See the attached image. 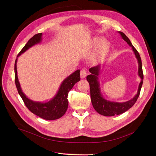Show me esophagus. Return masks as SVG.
<instances>
[{
  "instance_id": "34e87169",
  "label": "esophagus",
  "mask_w": 156,
  "mask_h": 156,
  "mask_svg": "<svg viewBox=\"0 0 156 156\" xmlns=\"http://www.w3.org/2000/svg\"><path fill=\"white\" fill-rule=\"evenodd\" d=\"M87 75V71L85 69H82L80 71V76L82 78H84Z\"/></svg>"
}]
</instances>
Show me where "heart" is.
Instances as JSON below:
<instances>
[{
	"instance_id": "1",
	"label": "heart",
	"mask_w": 156,
	"mask_h": 156,
	"mask_svg": "<svg viewBox=\"0 0 156 156\" xmlns=\"http://www.w3.org/2000/svg\"><path fill=\"white\" fill-rule=\"evenodd\" d=\"M103 41V39L101 38H96L94 40V44H98L100 43H101ZM108 50V44L106 42H103V43H101L96 49V51H95L94 54V57L95 58H99L101 57V56L104 55L106 53V51Z\"/></svg>"
}]
</instances>
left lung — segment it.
I'll use <instances>...</instances> for the list:
<instances>
[{
  "label": "left lung",
  "mask_w": 156,
  "mask_h": 156,
  "mask_svg": "<svg viewBox=\"0 0 156 156\" xmlns=\"http://www.w3.org/2000/svg\"><path fill=\"white\" fill-rule=\"evenodd\" d=\"M122 39L127 42V43L132 47L133 50L135 54L136 58L138 59L139 67H138V75L141 78V80L139 85L138 93L132 99L126 101L124 103H115L110 102L107 100H105L100 93L99 84L98 82V76L99 73L100 66H95L89 69V71L91 74L87 76V80L90 85V98L92 106L98 113L104 116H114L115 115H120L127 111L129 108H131L134 103H136L139 96L140 90L141 89L142 84L144 81V73L142 70V64L140 56V54L136 48L133 46L130 40L125 35V34L119 32Z\"/></svg>",
  "instance_id": "obj_1"
}]
</instances>
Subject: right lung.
Returning a JSON list of instances; mask_svg holds the SVG:
<instances>
[{
  "mask_svg": "<svg viewBox=\"0 0 156 156\" xmlns=\"http://www.w3.org/2000/svg\"><path fill=\"white\" fill-rule=\"evenodd\" d=\"M41 36L42 33H39L30 38L27 43L20 51L17 57L33 45L39 43L41 41ZM16 62L17 58L16 59L15 63V82L20 96L23 99L27 108L32 113L45 120H56L62 117L67 111V107H68V99H67L68 92L73 87L74 85L80 80V70L74 72L64 80L55 98L50 101L49 102L41 103L34 102V101L30 100L26 97L25 95L22 91L17 76Z\"/></svg>",
  "mask_w": 156,
  "mask_h": 156,
  "instance_id": "add662e5",
  "label": "right lung"
}]
</instances>
